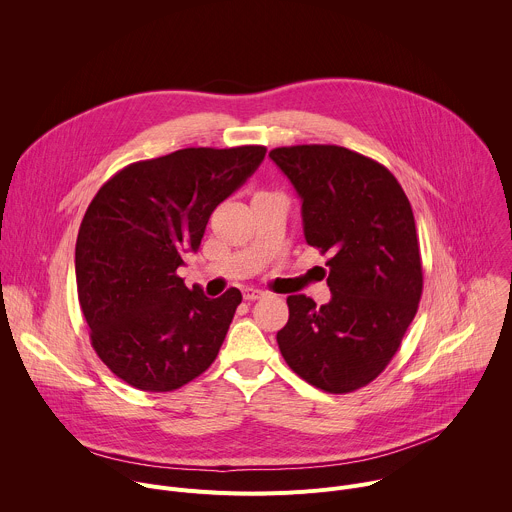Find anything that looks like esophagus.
<instances>
[{"instance_id": "obj_1", "label": "esophagus", "mask_w": 512, "mask_h": 512, "mask_svg": "<svg viewBox=\"0 0 512 512\" xmlns=\"http://www.w3.org/2000/svg\"><path fill=\"white\" fill-rule=\"evenodd\" d=\"M263 296H265V291H261V289H257V287H245V289H243V298L249 300V302L259 300V298H263Z\"/></svg>"}]
</instances>
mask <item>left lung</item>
<instances>
[{"mask_svg": "<svg viewBox=\"0 0 512 512\" xmlns=\"http://www.w3.org/2000/svg\"><path fill=\"white\" fill-rule=\"evenodd\" d=\"M269 158L302 198L308 245L330 259L332 300L289 296L277 344L289 369L326 393L375 381L417 314L423 271L415 218L397 178L340 145H291Z\"/></svg>", "mask_w": 512, "mask_h": 512, "instance_id": "8db88e82", "label": "left lung"}]
</instances>
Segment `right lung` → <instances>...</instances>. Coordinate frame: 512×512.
I'll list each match as a JSON object with an SVG mask.
<instances>
[{"label": "right lung", "mask_w": 512, "mask_h": 512, "mask_svg": "<svg viewBox=\"0 0 512 512\" xmlns=\"http://www.w3.org/2000/svg\"><path fill=\"white\" fill-rule=\"evenodd\" d=\"M263 145L186 148L125 166L89 204L75 249L91 344L127 385L166 393L214 362L243 296L210 300L176 273L212 210L259 168Z\"/></svg>", "instance_id": "right-lung-1"}]
</instances>
